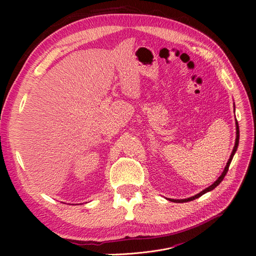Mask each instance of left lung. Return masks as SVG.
<instances>
[{
    "instance_id": "1",
    "label": "left lung",
    "mask_w": 256,
    "mask_h": 256,
    "mask_svg": "<svg viewBox=\"0 0 256 256\" xmlns=\"http://www.w3.org/2000/svg\"><path fill=\"white\" fill-rule=\"evenodd\" d=\"M238 143H239V126H238V122L236 120V142H235V146H234V150H233V152H232V154H230V159H228V164H226V168H224V171L222 172V174H221V176L218 178V180H216L212 186H209L208 188H206L205 190H203L202 192H200L198 194H196V196H192V198H184V200H172V202H176V203H184V202H190V200H196V198H200V196H202L203 194H205L206 192H208V191H212V190H214L216 186H218L222 180H223V178H224V176L226 175V173H228V168H230V162H232V159H233V157H234V154H235V152H236V150H237V147H238Z\"/></svg>"
}]
</instances>
